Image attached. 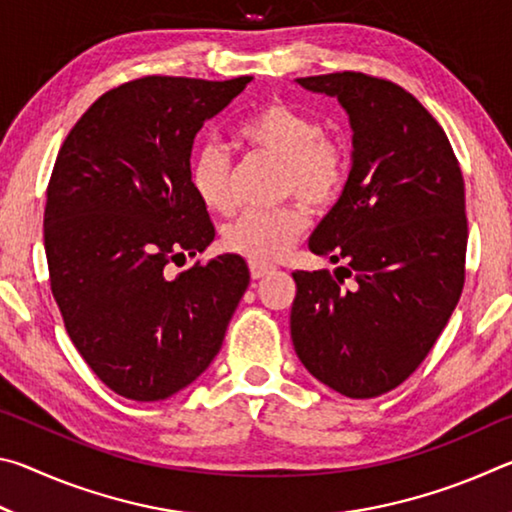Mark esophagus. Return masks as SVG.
Returning a JSON list of instances; mask_svg holds the SVG:
<instances>
[{
  "mask_svg": "<svg viewBox=\"0 0 512 512\" xmlns=\"http://www.w3.org/2000/svg\"><path fill=\"white\" fill-rule=\"evenodd\" d=\"M250 266V275H253V280H259V277H264L268 273H273V264H266V262H255V259H250L248 262Z\"/></svg>",
  "mask_w": 512,
  "mask_h": 512,
  "instance_id": "esophagus-1",
  "label": "esophagus"
}]
</instances>
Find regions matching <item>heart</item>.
<instances>
[{
	"instance_id": "b5f03b06",
	"label": "heart",
	"mask_w": 512,
	"mask_h": 512,
	"mask_svg": "<svg viewBox=\"0 0 512 512\" xmlns=\"http://www.w3.org/2000/svg\"><path fill=\"white\" fill-rule=\"evenodd\" d=\"M237 137L248 149L284 164L282 194H296L311 207H327L339 198L348 178V158L341 144L327 140L323 121L311 112L273 101L241 121ZM189 183L207 210L228 214L237 203L230 155L216 140L196 146ZM305 228L307 212L300 205L248 210L225 225L223 246L255 262H268L287 253Z\"/></svg>"
}]
</instances>
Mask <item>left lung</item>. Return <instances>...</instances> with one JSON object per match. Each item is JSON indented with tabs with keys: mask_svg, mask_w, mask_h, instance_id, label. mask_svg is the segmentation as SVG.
I'll use <instances>...</instances> for the list:
<instances>
[{
	"mask_svg": "<svg viewBox=\"0 0 512 512\" xmlns=\"http://www.w3.org/2000/svg\"><path fill=\"white\" fill-rule=\"evenodd\" d=\"M350 117L343 194L309 239L334 271H296L291 341L311 375L352 400L384 395L427 357L465 282V183L429 110L377 76L298 79ZM345 279H350L348 285Z\"/></svg>",
	"mask_w": 512,
	"mask_h": 512,
	"instance_id": "left-lung-1",
	"label": "left lung"
}]
</instances>
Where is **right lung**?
Returning <instances> with one entry per match:
<instances>
[{
	"mask_svg": "<svg viewBox=\"0 0 512 512\" xmlns=\"http://www.w3.org/2000/svg\"><path fill=\"white\" fill-rule=\"evenodd\" d=\"M250 81H128L101 94L58 151L45 207L51 293L74 348L126 400H167L201 377L248 289L239 255L176 277L167 266L212 244L189 158L205 121Z\"/></svg>",
	"mask_w": 512,
	"mask_h": 512,
	"instance_id": "right-lung-1",
	"label": "right lung"
}]
</instances>
